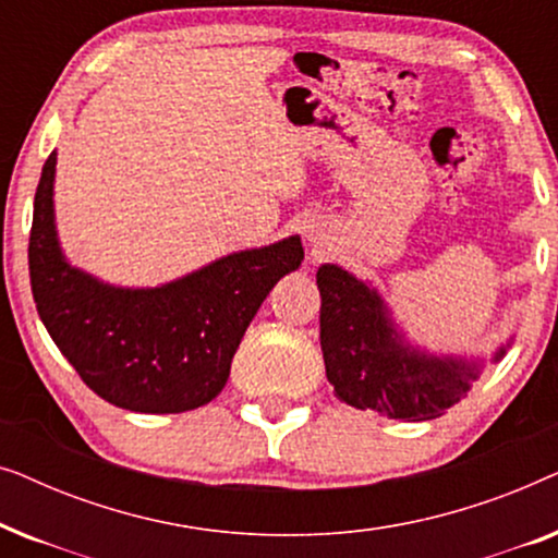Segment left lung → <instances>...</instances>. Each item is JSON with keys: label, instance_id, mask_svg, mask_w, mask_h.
I'll list each match as a JSON object with an SVG mask.
<instances>
[{"label": "left lung", "instance_id": "left-lung-1", "mask_svg": "<svg viewBox=\"0 0 558 558\" xmlns=\"http://www.w3.org/2000/svg\"><path fill=\"white\" fill-rule=\"evenodd\" d=\"M319 345L340 401L403 422H429L454 407L480 376V361L434 355L407 342L378 289L338 264L317 269ZM510 340L498 348L500 361Z\"/></svg>", "mask_w": 558, "mask_h": 558}]
</instances>
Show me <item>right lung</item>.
Returning a JSON list of instances; mask_svg holds the SVG:
<instances>
[{"mask_svg":"<svg viewBox=\"0 0 558 558\" xmlns=\"http://www.w3.org/2000/svg\"><path fill=\"white\" fill-rule=\"evenodd\" d=\"M56 151L43 167L29 231V284L52 342L90 391L119 409L180 414L223 391L266 294L300 269V235L235 251L162 287L104 284L68 264L56 231Z\"/></svg>","mask_w":558,"mask_h":558,"instance_id":"right-lung-1","label":"right lung"}]
</instances>
